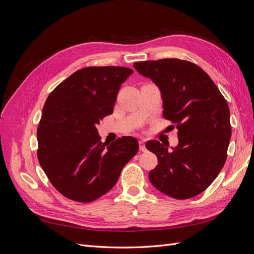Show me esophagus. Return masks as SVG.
Listing matches in <instances>:
<instances>
[{
  "label": "esophagus",
  "mask_w": 254,
  "mask_h": 254,
  "mask_svg": "<svg viewBox=\"0 0 254 254\" xmlns=\"http://www.w3.org/2000/svg\"><path fill=\"white\" fill-rule=\"evenodd\" d=\"M140 150H141V151H146L145 140H141V141H140Z\"/></svg>",
  "instance_id": "34e87169"
}]
</instances>
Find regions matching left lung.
Returning a JSON list of instances; mask_svg holds the SVG:
<instances>
[{
  "label": "left lung",
  "instance_id": "obj_1",
  "mask_svg": "<svg viewBox=\"0 0 254 254\" xmlns=\"http://www.w3.org/2000/svg\"><path fill=\"white\" fill-rule=\"evenodd\" d=\"M133 66L159 87L163 117L178 129L179 144L173 150L156 140L146 144L159 163L149 180L172 198L195 197L210 187L227 160L232 132L227 101L210 76L190 61L166 58Z\"/></svg>",
  "mask_w": 254,
  "mask_h": 254
}]
</instances>
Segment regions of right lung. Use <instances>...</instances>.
<instances>
[{
    "label": "right lung",
    "instance_id": "add662e5",
    "mask_svg": "<svg viewBox=\"0 0 254 254\" xmlns=\"http://www.w3.org/2000/svg\"><path fill=\"white\" fill-rule=\"evenodd\" d=\"M132 73L124 66L84 67L47 98L37 129L38 160L52 186L71 200L105 195L139 150L132 136L103 143L96 128L112 114L121 84Z\"/></svg>",
    "mask_w": 254,
    "mask_h": 254
}]
</instances>
